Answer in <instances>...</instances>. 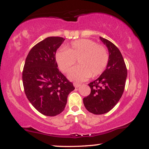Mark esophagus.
I'll return each mask as SVG.
<instances>
[{"label":"esophagus","mask_w":149,"mask_h":149,"mask_svg":"<svg viewBox=\"0 0 149 149\" xmlns=\"http://www.w3.org/2000/svg\"><path fill=\"white\" fill-rule=\"evenodd\" d=\"M73 86H74L76 88H78L80 86V84H79V83H73Z\"/></svg>","instance_id":"1"}]
</instances>
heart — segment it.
<instances>
[{
    "mask_svg": "<svg viewBox=\"0 0 149 149\" xmlns=\"http://www.w3.org/2000/svg\"><path fill=\"white\" fill-rule=\"evenodd\" d=\"M78 59L79 66L73 68L68 77L75 81H85L103 73L109 61V54L104 46L89 39H79L70 43L66 49L57 51L55 60L59 69L66 73Z\"/></svg>",
    "mask_w": 149,
    "mask_h": 149,
    "instance_id": "heart-1",
    "label": "heart"
}]
</instances>
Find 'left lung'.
<instances>
[{
	"instance_id": "1",
	"label": "left lung",
	"mask_w": 149,
	"mask_h": 149,
	"mask_svg": "<svg viewBox=\"0 0 149 149\" xmlns=\"http://www.w3.org/2000/svg\"><path fill=\"white\" fill-rule=\"evenodd\" d=\"M100 38L109 50V61L101 76L88 84L91 92L83 98L87 110L96 115L109 112L118 104L123 93L127 75L120 51L109 40Z\"/></svg>"
}]
</instances>
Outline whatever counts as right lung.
Returning a JSON list of instances; mask_svg holds the SVG:
<instances>
[{
  "instance_id": "right-lung-1",
  "label": "right lung",
  "mask_w": 149,
  "mask_h": 149,
  "mask_svg": "<svg viewBox=\"0 0 149 149\" xmlns=\"http://www.w3.org/2000/svg\"><path fill=\"white\" fill-rule=\"evenodd\" d=\"M65 39L47 37L32 47L26 59L22 81L27 99L43 115L55 116L64 110L69 94L74 90L58 69L55 54Z\"/></svg>"
}]
</instances>
